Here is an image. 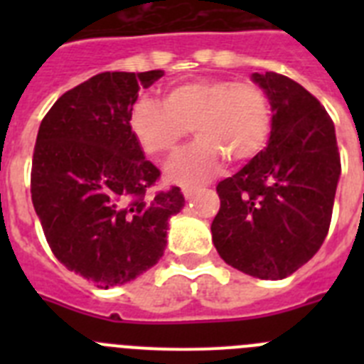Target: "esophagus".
<instances>
[{"label":"esophagus","instance_id":"1","mask_svg":"<svg viewBox=\"0 0 364 364\" xmlns=\"http://www.w3.org/2000/svg\"><path fill=\"white\" fill-rule=\"evenodd\" d=\"M197 191H198L197 186H184V188H182V193H184L186 198H191Z\"/></svg>","mask_w":364,"mask_h":364}]
</instances>
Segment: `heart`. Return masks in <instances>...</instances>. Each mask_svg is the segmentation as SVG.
<instances>
[{
    "label": "heart",
    "mask_w": 364,
    "mask_h": 364,
    "mask_svg": "<svg viewBox=\"0 0 364 364\" xmlns=\"http://www.w3.org/2000/svg\"><path fill=\"white\" fill-rule=\"evenodd\" d=\"M129 127L154 159L173 156L191 129L198 142L167 167V175L180 184H198L215 175L224 159L242 164L264 149L273 107L268 92L253 82L198 78L167 87L162 104L147 96L134 100Z\"/></svg>",
    "instance_id": "obj_1"
}]
</instances>
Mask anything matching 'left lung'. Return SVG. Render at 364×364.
I'll return each mask as SVG.
<instances>
[{"instance_id": "left-lung-1", "label": "left lung", "mask_w": 364, "mask_h": 364, "mask_svg": "<svg viewBox=\"0 0 364 364\" xmlns=\"http://www.w3.org/2000/svg\"><path fill=\"white\" fill-rule=\"evenodd\" d=\"M269 95V142L218 182L213 244L228 264L259 279H284L319 252L341 175L336 127L314 95L277 73L253 74Z\"/></svg>"}]
</instances>
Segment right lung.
Wrapping results in <instances>:
<instances>
[{
	"instance_id": "1",
	"label": "right lung",
	"mask_w": 364,
	"mask_h": 364,
	"mask_svg": "<svg viewBox=\"0 0 364 364\" xmlns=\"http://www.w3.org/2000/svg\"><path fill=\"white\" fill-rule=\"evenodd\" d=\"M164 76L100 73L56 100L32 154L31 195L45 239L67 269L98 288L124 284L156 264L167 220L184 208L129 127L140 87Z\"/></svg>"
}]
</instances>
